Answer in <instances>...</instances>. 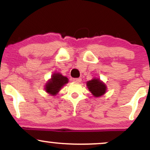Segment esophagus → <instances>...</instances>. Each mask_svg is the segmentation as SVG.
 I'll return each instance as SVG.
<instances>
[{
	"mask_svg": "<svg viewBox=\"0 0 150 150\" xmlns=\"http://www.w3.org/2000/svg\"><path fill=\"white\" fill-rule=\"evenodd\" d=\"M73 80L74 82H77V83H79V82H80L81 81H82V79H81V78H74Z\"/></svg>",
	"mask_w": 150,
	"mask_h": 150,
	"instance_id": "esophagus-1",
	"label": "esophagus"
}]
</instances>
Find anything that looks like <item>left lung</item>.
<instances>
[{"mask_svg": "<svg viewBox=\"0 0 150 150\" xmlns=\"http://www.w3.org/2000/svg\"><path fill=\"white\" fill-rule=\"evenodd\" d=\"M87 86L89 90L96 97H100L106 92V85L102 82H101L99 79H93L92 80L88 81Z\"/></svg>", "mask_w": 150, "mask_h": 150, "instance_id": "1", "label": "left lung"}]
</instances>
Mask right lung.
Listing matches in <instances>:
<instances>
[{
    "label": "right lung",
    "instance_id": "obj_1",
    "mask_svg": "<svg viewBox=\"0 0 150 150\" xmlns=\"http://www.w3.org/2000/svg\"><path fill=\"white\" fill-rule=\"evenodd\" d=\"M68 82V79L66 77L63 76L60 73H55L48 83H46L45 89L46 92L54 96L59 92L61 87Z\"/></svg>",
    "mask_w": 150,
    "mask_h": 150
}]
</instances>
